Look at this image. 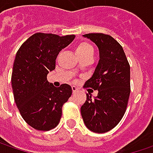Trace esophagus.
I'll return each mask as SVG.
<instances>
[{
  "mask_svg": "<svg viewBox=\"0 0 153 153\" xmlns=\"http://www.w3.org/2000/svg\"><path fill=\"white\" fill-rule=\"evenodd\" d=\"M71 88H72V93H73V94H76V92L78 91V89H77L75 86H72V87H71Z\"/></svg>",
  "mask_w": 153,
  "mask_h": 153,
  "instance_id": "34e87169",
  "label": "esophagus"
}]
</instances>
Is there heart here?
I'll return each mask as SVG.
<instances>
[{
  "mask_svg": "<svg viewBox=\"0 0 153 153\" xmlns=\"http://www.w3.org/2000/svg\"><path fill=\"white\" fill-rule=\"evenodd\" d=\"M76 55L79 57V59L87 57V56H93L94 55V48L88 42H81L77 45L76 48ZM76 68V70H77Z\"/></svg>",
  "mask_w": 153,
  "mask_h": 153,
  "instance_id": "1",
  "label": "heart"
}]
</instances>
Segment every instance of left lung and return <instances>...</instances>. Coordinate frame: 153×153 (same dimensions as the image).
<instances>
[{
  "label": "left lung",
  "instance_id": "left-lung-1",
  "mask_svg": "<svg viewBox=\"0 0 153 153\" xmlns=\"http://www.w3.org/2000/svg\"><path fill=\"white\" fill-rule=\"evenodd\" d=\"M98 47L100 59L84 86L98 90L94 99L87 94L81 107L86 127L94 133H105L118 124L125 113L130 94V67L124 51L113 37L102 33L83 35Z\"/></svg>",
  "mask_w": 153,
  "mask_h": 153
}]
</instances>
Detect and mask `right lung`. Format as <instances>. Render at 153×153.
<instances>
[{
  "mask_svg": "<svg viewBox=\"0 0 153 153\" xmlns=\"http://www.w3.org/2000/svg\"><path fill=\"white\" fill-rule=\"evenodd\" d=\"M74 39L75 35L36 33L16 53L11 79L14 101L24 120L35 129L54 128L61 118L63 105L72 94L71 86L56 88L47 76L55 69L59 53Z\"/></svg>",
  "mask_w": 153,
  "mask_h": 153,
  "instance_id": "1",
  "label": "right lung"
}]
</instances>
